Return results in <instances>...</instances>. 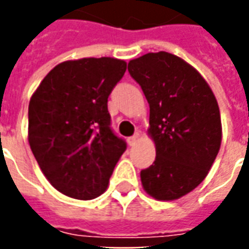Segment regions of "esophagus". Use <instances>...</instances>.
<instances>
[{
	"label": "esophagus",
	"mask_w": 249,
	"mask_h": 249,
	"mask_svg": "<svg viewBox=\"0 0 249 249\" xmlns=\"http://www.w3.org/2000/svg\"><path fill=\"white\" fill-rule=\"evenodd\" d=\"M140 133H139V132H137V133H135V135L132 136V137H129V139H128V144H129L130 146H133L136 144V142H137V141H139V139H140Z\"/></svg>",
	"instance_id": "esophagus-1"
}]
</instances>
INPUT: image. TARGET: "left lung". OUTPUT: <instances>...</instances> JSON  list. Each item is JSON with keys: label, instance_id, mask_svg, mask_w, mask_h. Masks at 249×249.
I'll return each instance as SVG.
<instances>
[{"label": "left lung", "instance_id": "obj_1", "mask_svg": "<svg viewBox=\"0 0 249 249\" xmlns=\"http://www.w3.org/2000/svg\"><path fill=\"white\" fill-rule=\"evenodd\" d=\"M130 76L149 104L148 135L156 160L140 173L149 196L171 201L207 178L221 144V119L212 89L192 65L168 52L130 60Z\"/></svg>", "mask_w": 249, "mask_h": 249}]
</instances>
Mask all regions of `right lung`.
<instances>
[{"instance_id":"1","label":"right lung","mask_w":249,"mask_h":249,"mask_svg":"<svg viewBox=\"0 0 249 249\" xmlns=\"http://www.w3.org/2000/svg\"><path fill=\"white\" fill-rule=\"evenodd\" d=\"M126 62L112 57L54 66L29 103L28 140L48 181L69 197L92 200L108 188L126 149L110 129L108 97Z\"/></svg>"}]
</instances>
